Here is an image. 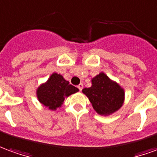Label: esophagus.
I'll return each instance as SVG.
<instances>
[{
	"label": "esophagus",
	"instance_id": "34e87169",
	"mask_svg": "<svg viewBox=\"0 0 157 157\" xmlns=\"http://www.w3.org/2000/svg\"><path fill=\"white\" fill-rule=\"evenodd\" d=\"M78 90L81 91V90H83V84L82 83H80L78 85Z\"/></svg>",
	"mask_w": 157,
	"mask_h": 157
}]
</instances>
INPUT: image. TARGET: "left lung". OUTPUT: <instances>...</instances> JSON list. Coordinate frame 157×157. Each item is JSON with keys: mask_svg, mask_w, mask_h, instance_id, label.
Wrapping results in <instances>:
<instances>
[{"mask_svg": "<svg viewBox=\"0 0 157 157\" xmlns=\"http://www.w3.org/2000/svg\"><path fill=\"white\" fill-rule=\"evenodd\" d=\"M92 85L82 92L89 98L94 109L99 115L108 116L118 111L124 100V90L101 72L91 79Z\"/></svg>", "mask_w": 157, "mask_h": 157, "instance_id": "left-lung-1", "label": "left lung"}]
</instances>
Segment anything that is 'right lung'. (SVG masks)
<instances>
[{"label": "right lung", "instance_id": "add662e5", "mask_svg": "<svg viewBox=\"0 0 157 157\" xmlns=\"http://www.w3.org/2000/svg\"><path fill=\"white\" fill-rule=\"evenodd\" d=\"M78 91V89L69 84L61 74L52 73L48 79L36 89V94L42 105L51 110H56L63 105L65 98Z\"/></svg>", "mask_w": 157, "mask_h": 157}]
</instances>
